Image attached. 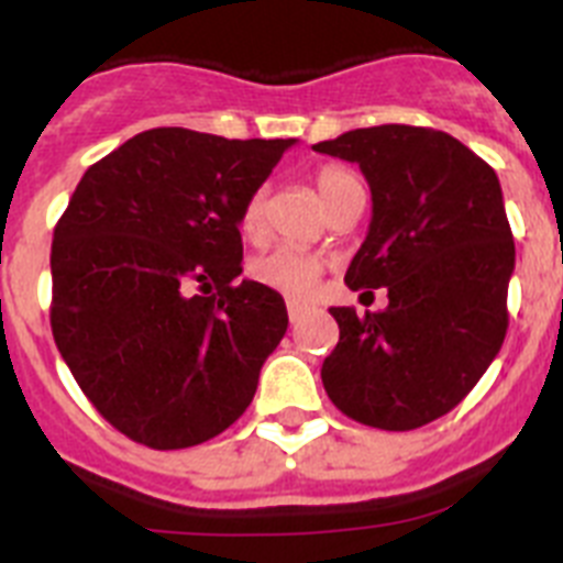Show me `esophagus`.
<instances>
[{"label": "esophagus", "instance_id": "obj_1", "mask_svg": "<svg viewBox=\"0 0 563 563\" xmlns=\"http://www.w3.org/2000/svg\"><path fill=\"white\" fill-rule=\"evenodd\" d=\"M307 312L305 305H296V301H287V318H290V324H298L301 321V316Z\"/></svg>", "mask_w": 563, "mask_h": 563}]
</instances>
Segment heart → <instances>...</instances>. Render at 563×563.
<instances>
[{
    "instance_id": "obj_1",
    "label": "heart",
    "mask_w": 563,
    "mask_h": 563,
    "mask_svg": "<svg viewBox=\"0 0 563 563\" xmlns=\"http://www.w3.org/2000/svg\"><path fill=\"white\" fill-rule=\"evenodd\" d=\"M316 188L324 206H335L341 197L363 188L361 177L343 166H321L316 172ZM267 191L256 188L239 211V231L247 239H258L265 233ZM327 262L318 253L298 251V247H273L251 262V278L258 285L271 287L287 298H305L316 290L318 278L324 273Z\"/></svg>"
}]
</instances>
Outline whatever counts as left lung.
<instances>
[{
  "mask_svg": "<svg viewBox=\"0 0 563 563\" xmlns=\"http://www.w3.org/2000/svg\"><path fill=\"white\" fill-rule=\"evenodd\" d=\"M312 148L357 163L372 188L369 233L343 282L389 292L380 312L332 307L341 338L324 389L363 426L420 429L465 400L505 341L516 245L499 177L451 134L406 123Z\"/></svg>",
  "mask_w": 563,
  "mask_h": 563,
  "instance_id": "1",
  "label": "left lung"
}]
</instances>
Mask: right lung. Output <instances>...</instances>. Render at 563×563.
Wrapping results in <instances>:
<instances>
[{"instance_id":"add662e5","label":"right lung","mask_w":563,"mask_h":563,"mask_svg":"<svg viewBox=\"0 0 563 563\" xmlns=\"http://www.w3.org/2000/svg\"><path fill=\"white\" fill-rule=\"evenodd\" d=\"M290 141L161 126L84 172L53 231V338L98 415L157 451L242 417L287 332L285 298L239 282V211Z\"/></svg>"}]
</instances>
